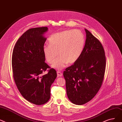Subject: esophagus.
Returning a JSON list of instances; mask_svg holds the SVG:
<instances>
[{
	"instance_id": "esophagus-1",
	"label": "esophagus",
	"mask_w": 122,
	"mask_h": 122,
	"mask_svg": "<svg viewBox=\"0 0 122 122\" xmlns=\"http://www.w3.org/2000/svg\"><path fill=\"white\" fill-rule=\"evenodd\" d=\"M57 75L58 76L61 77V76L62 75V73L60 71H57Z\"/></svg>"
}]
</instances>
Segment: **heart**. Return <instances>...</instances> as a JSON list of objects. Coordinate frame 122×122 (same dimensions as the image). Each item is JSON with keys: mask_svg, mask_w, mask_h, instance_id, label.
<instances>
[{"mask_svg": "<svg viewBox=\"0 0 122 122\" xmlns=\"http://www.w3.org/2000/svg\"><path fill=\"white\" fill-rule=\"evenodd\" d=\"M49 45L43 47V53L48 63L61 69L68 64H73L81 55L85 44L84 34L79 30H66L53 34L49 38ZM58 53H57V51Z\"/></svg>", "mask_w": 122, "mask_h": 122, "instance_id": "heart-1", "label": "heart"}]
</instances>
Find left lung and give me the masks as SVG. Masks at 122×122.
Instances as JSON below:
<instances>
[{"label":"left lung","instance_id":"left-lung-1","mask_svg":"<svg viewBox=\"0 0 122 122\" xmlns=\"http://www.w3.org/2000/svg\"><path fill=\"white\" fill-rule=\"evenodd\" d=\"M84 48L79 59L63 72L66 93L72 103L81 105L96 95L102 84L106 56L102 44L87 29Z\"/></svg>","mask_w":122,"mask_h":122}]
</instances>
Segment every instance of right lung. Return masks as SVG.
<instances>
[{"label": "right lung", "mask_w": 122, "mask_h": 122, "mask_svg": "<svg viewBox=\"0 0 122 122\" xmlns=\"http://www.w3.org/2000/svg\"><path fill=\"white\" fill-rule=\"evenodd\" d=\"M47 27L31 28L17 41L12 56L13 76L17 88L26 100L35 105L47 103L51 86L57 76L55 69L45 61L43 47ZM46 70L48 73L43 75Z\"/></svg>", "instance_id": "obj_1"}]
</instances>
